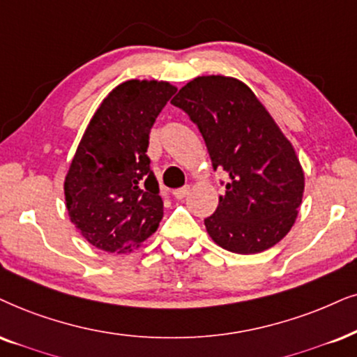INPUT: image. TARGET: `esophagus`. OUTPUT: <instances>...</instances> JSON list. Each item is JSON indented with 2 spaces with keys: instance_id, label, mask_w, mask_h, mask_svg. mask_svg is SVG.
<instances>
[{
  "instance_id": "1",
  "label": "esophagus",
  "mask_w": 357,
  "mask_h": 357,
  "mask_svg": "<svg viewBox=\"0 0 357 357\" xmlns=\"http://www.w3.org/2000/svg\"><path fill=\"white\" fill-rule=\"evenodd\" d=\"M189 191H191V188L189 186H184V188H179V189H174L173 191V196L176 197V199H183V197H186Z\"/></svg>"
}]
</instances>
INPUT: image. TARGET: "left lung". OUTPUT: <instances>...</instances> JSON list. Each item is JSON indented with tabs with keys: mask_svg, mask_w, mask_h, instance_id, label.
I'll use <instances>...</instances> for the list:
<instances>
[{
	"mask_svg": "<svg viewBox=\"0 0 357 357\" xmlns=\"http://www.w3.org/2000/svg\"><path fill=\"white\" fill-rule=\"evenodd\" d=\"M197 125L212 168L229 174L207 234L234 254H259L290 232L305 191V174L278 125L241 80L202 75L171 100Z\"/></svg>",
	"mask_w": 357,
	"mask_h": 357,
	"instance_id": "8db88e82",
	"label": "left lung"
}]
</instances>
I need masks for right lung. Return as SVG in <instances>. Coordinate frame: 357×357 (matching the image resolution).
Listing matches in <instances>:
<instances>
[{"instance_id":"right-lung-1","label":"right lung","mask_w":357,"mask_h":357,"mask_svg":"<svg viewBox=\"0 0 357 357\" xmlns=\"http://www.w3.org/2000/svg\"><path fill=\"white\" fill-rule=\"evenodd\" d=\"M176 87L126 80L103 98L64 181L70 222L97 249L139 247L163 219L160 186L146 155L151 126Z\"/></svg>"}]
</instances>
